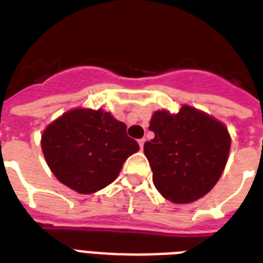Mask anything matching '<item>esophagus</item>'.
Listing matches in <instances>:
<instances>
[{
    "label": "esophagus",
    "instance_id": "34e87169",
    "mask_svg": "<svg viewBox=\"0 0 263 263\" xmlns=\"http://www.w3.org/2000/svg\"><path fill=\"white\" fill-rule=\"evenodd\" d=\"M144 142H146V140H144V139H139V140H138V143H139V146H140V150H143Z\"/></svg>",
    "mask_w": 263,
    "mask_h": 263
}]
</instances>
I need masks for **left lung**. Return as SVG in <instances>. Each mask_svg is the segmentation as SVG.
Here are the masks:
<instances>
[{"label": "left lung", "mask_w": 263, "mask_h": 263, "mask_svg": "<svg viewBox=\"0 0 263 263\" xmlns=\"http://www.w3.org/2000/svg\"><path fill=\"white\" fill-rule=\"evenodd\" d=\"M154 139L144 156L161 195L173 203H191L204 196L222 175L231 136L218 120L184 105L176 115L158 110L150 120Z\"/></svg>", "instance_id": "left-lung-1"}]
</instances>
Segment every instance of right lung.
<instances>
[{"mask_svg": "<svg viewBox=\"0 0 263 263\" xmlns=\"http://www.w3.org/2000/svg\"><path fill=\"white\" fill-rule=\"evenodd\" d=\"M42 152L53 175L79 194H92L115 181L139 144L127 125L102 109H73L47 125Z\"/></svg>", "mask_w": 263, "mask_h": 263, "instance_id": "add662e5", "label": "right lung"}]
</instances>
